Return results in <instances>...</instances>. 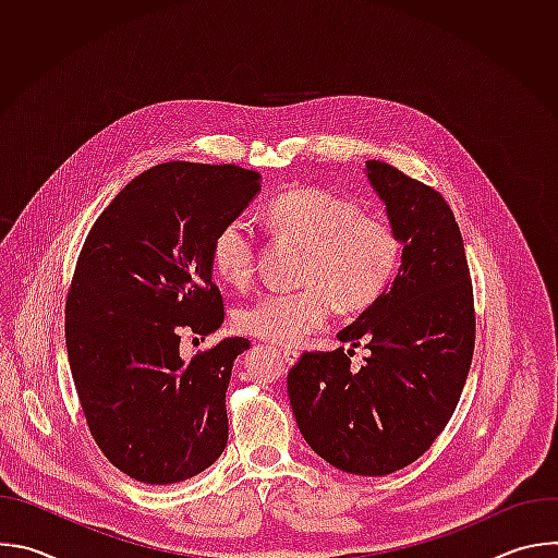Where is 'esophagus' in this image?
<instances>
[{"instance_id": "1", "label": "esophagus", "mask_w": 558, "mask_h": 558, "mask_svg": "<svg viewBox=\"0 0 558 558\" xmlns=\"http://www.w3.org/2000/svg\"><path fill=\"white\" fill-rule=\"evenodd\" d=\"M282 357L289 362V364H295L300 360V351L298 349H282Z\"/></svg>"}]
</instances>
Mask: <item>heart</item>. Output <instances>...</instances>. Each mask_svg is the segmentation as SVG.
<instances>
[{
  "label": "heart",
  "mask_w": 558,
  "mask_h": 558,
  "mask_svg": "<svg viewBox=\"0 0 558 558\" xmlns=\"http://www.w3.org/2000/svg\"><path fill=\"white\" fill-rule=\"evenodd\" d=\"M267 222L280 238L306 245L300 267L304 289L256 298L238 308L235 325L276 344H300L320 331L336 304L349 313L368 308L402 267L404 245L397 229L329 190L298 187L276 196L267 207ZM209 263L220 282L247 287L256 271L252 222L227 220L214 235Z\"/></svg>",
  "instance_id": "b5f03b06"
}]
</instances>
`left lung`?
I'll use <instances>...</instances> for the list:
<instances>
[{
    "label": "left lung",
    "mask_w": 558,
    "mask_h": 558,
    "mask_svg": "<svg viewBox=\"0 0 558 558\" xmlns=\"http://www.w3.org/2000/svg\"><path fill=\"white\" fill-rule=\"evenodd\" d=\"M364 174L402 238V267L338 333L351 347L366 342L364 366L353 371L344 349L304 353L287 390L313 452L344 472L381 476L420 459L452 417L472 362L474 306L444 196L384 161H366Z\"/></svg>",
    "instance_id": "8db88e82"
}]
</instances>
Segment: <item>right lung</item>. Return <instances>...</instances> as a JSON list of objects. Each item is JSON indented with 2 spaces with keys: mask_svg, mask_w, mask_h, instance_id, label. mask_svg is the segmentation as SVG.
I'll use <instances>...</instances> for the list:
<instances>
[{
  "mask_svg": "<svg viewBox=\"0 0 558 558\" xmlns=\"http://www.w3.org/2000/svg\"><path fill=\"white\" fill-rule=\"evenodd\" d=\"M238 166L163 163L128 183L78 254L65 302L74 388L101 452L149 486L185 482L227 446L225 392L245 338L183 360L181 331L225 320L209 250L260 192Z\"/></svg>",
  "mask_w": 558,
  "mask_h": 558,
  "instance_id": "1",
  "label": "right lung"
}]
</instances>
